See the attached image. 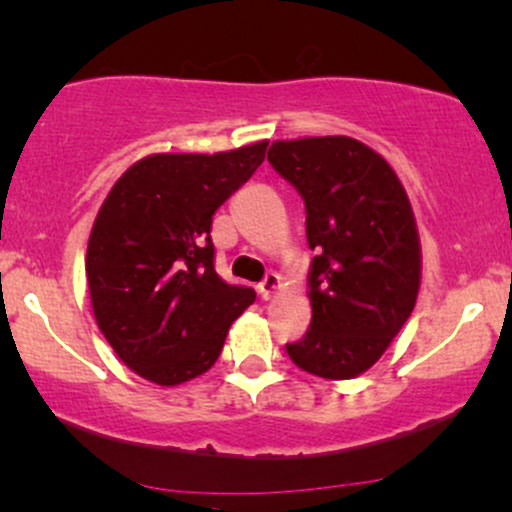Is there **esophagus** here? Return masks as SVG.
<instances>
[{
    "label": "esophagus",
    "mask_w": 512,
    "mask_h": 512,
    "mask_svg": "<svg viewBox=\"0 0 512 512\" xmlns=\"http://www.w3.org/2000/svg\"><path fill=\"white\" fill-rule=\"evenodd\" d=\"M281 286H283V281H281L279 274H267V279H264L260 286H257V291H260L262 300H269L274 293L281 291Z\"/></svg>",
    "instance_id": "obj_1"
}]
</instances>
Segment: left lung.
<instances>
[{"label":"left lung","mask_w":512,"mask_h":512,"mask_svg":"<svg viewBox=\"0 0 512 512\" xmlns=\"http://www.w3.org/2000/svg\"><path fill=\"white\" fill-rule=\"evenodd\" d=\"M267 159L303 195L312 260V324L288 357L341 381L367 372L408 322L422 245L403 183L379 152L348 135L276 140Z\"/></svg>","instance_id":"left-lung-1"}]
</instances>
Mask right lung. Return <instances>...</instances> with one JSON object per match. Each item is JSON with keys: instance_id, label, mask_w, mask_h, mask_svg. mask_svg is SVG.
Returning <instances> with one entry per match:
<instances>
[{"instance_id": "right-lung-1", "label": "right lung", "mask_w": 512, "mask_h": 512, "mask_svg": "<svg viewBox=\"0 0 512 512\" xmlns=\"http://www.w3.org/2000/svg\"><path fill=\"white\" fill-rule=\"evenodd\" d=\"M269 140L229 152H157L123 171L92 224L85 276L95 322L114 353L157 386L217 362L255 291L214 272L212 214L257 166Z\"/></svg>"}]
</instances>
